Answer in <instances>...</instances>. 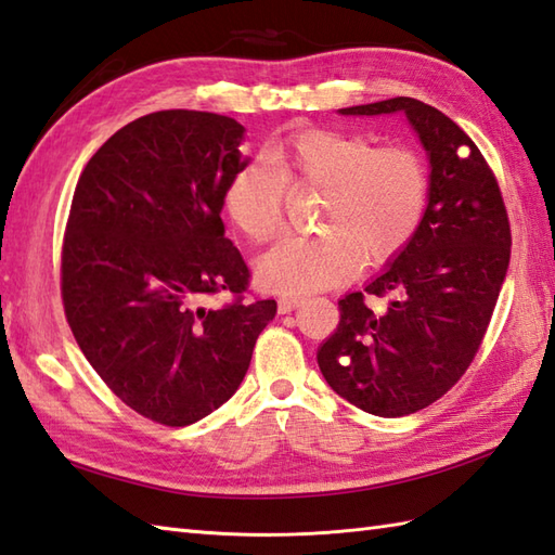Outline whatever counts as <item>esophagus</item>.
<instances>
[{
    "mask_svg": "<svg viewBox=\"0 0 555 555\" xmlns=\"http://www.w3.org/2000/svg\"><path fill=\"white\" fill-rule=\"evenodd\" d=\"M305 302V298H298V296H281L279 298V312L281 314H288L296 308H300V305Z\"/></svg>",
    "mask_w": 555,
    "mask_h": 555,
    "instance_id": "esophagus-1",
    "label": "esophagus"
}]
</instances>
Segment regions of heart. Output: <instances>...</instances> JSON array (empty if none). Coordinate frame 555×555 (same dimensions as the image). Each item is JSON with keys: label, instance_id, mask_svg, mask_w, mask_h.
I'll list each match as a JSON object with an SVG mask.
<instances>
[{"label": "heart", "instance_id": "b5f03b06", "mask_svg": "<svg viewBox=\"0 0 555 555\" xmlns=\"http://www.w3.org/2000/svg\"><path fill=\"white\" fill-rule=\"evenodd\" d=\"M269 160L247 159L223 188L229 221L253 245L274 241L291 191H322L314 227L288 235L259 257L257 281L286 296L332 288L360 264L384 267L415 241L431 199V173L417 150L379 147L372 138L334 128H300L271 147Z\"/></svg>", "mask_w": 555, "mask_h": 555}]
</instances>
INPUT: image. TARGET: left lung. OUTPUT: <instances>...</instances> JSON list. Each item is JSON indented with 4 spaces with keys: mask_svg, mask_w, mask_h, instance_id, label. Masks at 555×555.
Listing matches in <instances>:
<instances>
[{
    "mask_svg": "<svg viewBox=\"0 0 555 555\" xmlns=\"http://www.w3.org/2000/svg\"><path fill=\"white\" fill-rule=\"evenodd\" d=\"M340 112H405L429 152L420 233L382 276L338 300L340 324L317 352L340 398L370 415L403 417L451 391L473 364L508 271L511 221L489 162L439 109L393 98Z\"/></svg>",
    "mask_w": 555,
    "mask_h": 555,
    "instance_id": "1",
    "label": "left lung"
}]
</instances>
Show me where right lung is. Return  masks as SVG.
Segmentation results:
<instances>
[{
    "label": "right lung",
    "instance_id": "1",
    "mask_svg": "<svg viewBox=\"0 0 555 555\" xmlns=\"http://www.w3.org/2000/svg\"><path fill=\"white\" fill-rule=\"evenodd\" d=\"M231 116L164 109L124 126L82 169L62 245L66 322L92 370L164 427L238 391L276 300L223 238L221 195L241 167ZM229 292L221 309L202 300Z\"/></svg>",
    "mask_w": 555,
    "mask_h": 555
}]
</instances>
